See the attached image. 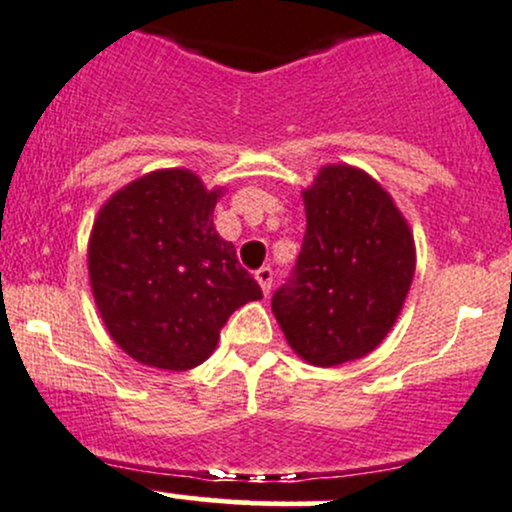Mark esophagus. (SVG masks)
<instances>
[{"mask_svg": "<svg viewBox=\"0 0 512 512\" xmlns=\"http://www.w3.org/2000/svg\"><path fill=\"white\" fill-rule=\"evenodd\" d=\"M254 278H256V283L261 285L263 295H268V293H271V285H273V271H271V268H268V266L258 268Z\"/></svg>", "mask_w": 512, "mask_h": 512, "instance_id": "obj_1", "label": "esophagus"}]
</instances>
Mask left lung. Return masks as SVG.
<instances>
[{
	"label": "left lung",
	"mask_w": 512,
	"mask_h": 512,
	"mask_svg": "<svg viewBox=\"0 0 512 512\" xmlns=\"http://www.w3.org/2000/svg\"><path fill=\"white\" fill-rule=\"evenodd\" d=\"M307 229L271 307L290 349L332 368L376 349L415 276V239L390 192L366 170L329 163L302 190Z\"/></svg>",
	"instance_id": "1"
}]
</instances>
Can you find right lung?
<instances>
[{
    "label": "right lung",
    "mask_w": 512,
    "mask_h": 512,
    "mask_svg": "<svg viewBox=\"0 0 512 512\" xmlns=\"http://www.w3.org/2000/svg\"><path fill=\"white\" fill-rule=\"evenodd\" d=\"M222 192L188 168H161L97 212L87 244L92 295L109 337L139 364L200 366L236 307L263 298L214 229Z\"/></svg>",
    "instance_id": "1"
}]
</instances>
